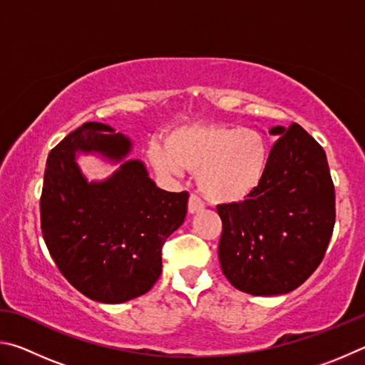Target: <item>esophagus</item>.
<instances>
[{
    "label": "esophagus",
    "instance_id": "34e87169",
    "mask_svg": "<svg viewBox=\"0 0 365 365\" xmlns=\"http://www.w3.org/2000/svg\"><path fill=\"white\" fill-rule=\"evenodd\" d=\"M202 207H205V202H202L201 197L197 196L196 193H191L190 197H188V212L195 214L197 211H201Z\"/></svg>",
    "mask_w": 365,
    "mask_h": 365
}]
</instances>
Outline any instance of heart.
Instances as JSON below:
<instances>
[{"mask_svg": "<svg viewBox=\"0 0 365 365\" xmlns=\"http://www.w3.org/2000/svg\"><path fill=\"white\" fill-rule=\"evenodd\" d=\"M270 145L257 128L183 125L165 135V146L150 145V159L164 175L196 172L201 193L217 205L251 196L267 172Z\"/></svg>", "mask_w": 365, "mask_h": 365, "instance_id": "heart-1", "label": "heart"}]
</instances>
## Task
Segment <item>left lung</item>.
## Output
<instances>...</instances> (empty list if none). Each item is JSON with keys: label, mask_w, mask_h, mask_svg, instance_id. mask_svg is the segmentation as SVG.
Segmentation results:
<instances>
[{"label": "left lung", "mask_w": 365, "mask_h": 365, "mask_svg": "<svg viewBox=\"0 0 365 365\" xmlns=\"http://www.w3.org/2000/svg\"><path fill=\"white\" fill-rule=\"evenodd\" d=\"M262 183L245 201L219 205V261L235 288L293 292L319 267L335 227V187L324 148L299 123L275 127Z\"/></svg>", "instance_id": "left-lung-1"}]
</instances>
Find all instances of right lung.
I'll use <instances>...</instances> for the list:
<instances>
[{
    "label": "right lung",
    "instance_id": "right-lung-1",
    "mask_svg": "<svg viewBox=\"0 0 365 365\" xmlns=\"http://www.w3.org/2000/svg\"><path fill=\"white\" fill-rule=\"evenodd\" d=\"M77 151L120 160L130 141L109 125L86 122L53 148L40 197L43 240L61 274L86 298L133 299L159 279L160 252L183 224L188 191L158 188L140 160H127L106 182L88 183Z\"/></svg>",
    "mask_w": 365,
    "mask_h": 365
}]
</instances>
